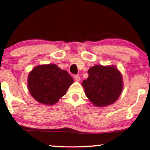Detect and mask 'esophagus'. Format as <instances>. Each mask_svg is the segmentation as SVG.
Listing matches in <instances>:
<instances>
[{
  "label": "esophagus",
  "mask_w": 150,
  "mask_h": 150,
  "mask_svg": "<svg viewBox=\"0 0 150 150\" xmlns=\"http://www.w3.org/2000/svg\"><path fill=\"white\" fill-rule=\"evenodd\" d=\"M74 78L76 81H77V82H79V81H80L81 80V78H80V76L78 75H74Z\"/></svg>",
  "instance_id": "1"
}]
</instances>
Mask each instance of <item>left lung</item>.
Listing matches in <instances>:
<instances>
[{
	"instance_id": "left-lung-1",
	"label": "left lung",
	"mask_w": 150,
	"mask_h": 150,
	"mask_svg": "<svg viewBox=\"0 0 150 150\" xmlns=\"http://www.w3.org/2000/svg\"><path fill=\"white\" fill-rule=\"evenodd\" d=\"M82 85L85 95L96 106H106L118 99L123 88L122 77L113 65H95Z\"/></svg>"
}]
</instances>
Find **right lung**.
Returning a JSON list of instances; mask_svg holds the SVG:
<instances>
[{
  "mask_svg": "<svg viewBox=\"0 0 150 150\" xmlns=\"http://www.w3.org/2000/svg\"><path fill=\"white\" fill-rule=\"evenodd\" d=\"M73 83V78L67 71L55 64L42 65L35 67L30 72L28 88L38 102L53 105L65 95Z\"/></svg>",
  "mask_w": 150,
  "mask_h": 150,
  "instance_id": "obj_1",
  "label": "right lung"
}]
</instances>
